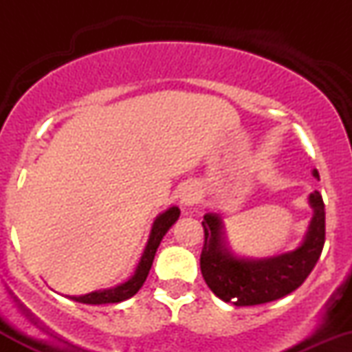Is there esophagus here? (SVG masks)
<instances>
[{
    "instance_id": "esophagus-1",
    "label": "esophagus",
    "mask_w": 352,
    "mask_h": 352,
    "mask_svg": "<svg viewBox=\"0 0 352 352\" xmlns=\"http://www.w3.org/2000/svg\"><path fill=\"white\" fill-rule=\"evenodd\" d=\"M182 201H184L185 205H192V204H195V201H197V197L193 195V193H188V195L182 197Z\"/></svg>"
}]
</instances>
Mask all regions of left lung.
Here are the masks:
<instances>
[{"label": "left lung", "instance_id": "left-lung-1", "mask_svg": "<svg viewBox=\"0 0 352 352\" xmlns=\"http://www.w3.org/2000/svg\"><path fill=\"white\" fill-rule=\"evenodd\" d=\"M313 175L319 179L318 170H313ZM309 205L314 215L301 246L265 260L235 256L225 243L221 218L207 213L201 221L205 241L200 270L208 288L235 306L263 305L300 288L316 266L326 240L324 201L318 190L309 195Z\"/></svg>", "mask_w": 352, "mask_h": 352}]
</instances>
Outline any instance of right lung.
Wrapping results in <instances>:
<instances>
[{
    "label": "right lung",
    "mask_w": 352,
    "mask_h": 352,
    "mask_svg": "<svg viewBox=\"0 0 352 352\" xmlns=\"http://www.w3.org/2000/svg\"><path fill=\"white\" fill-rule=\"evenodd\" d=\"M180 210L177 207L168 208L167 212L160 213L159 217L153 221L151 236H148L147 246H145L142 256H140L139 265H137L135 273L129 278L127 281L122 283V285L116 286V288L111 289H102V292H92L89 294H84V296H69L71 300L84 302V305H106V302H120L132 298L134 294L142 288L144 281L147 280V274L152 268L153 256H155L157 248H159L160 241L165 233L168 232V228L179 220Z\"/></svg>",
    "instance_id": "1"
}]
</instances>
